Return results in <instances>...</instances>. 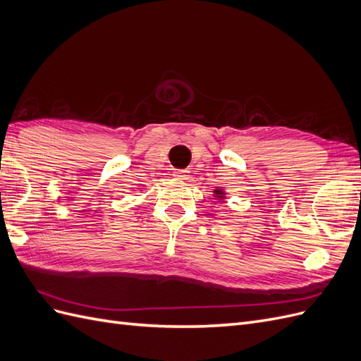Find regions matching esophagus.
<instances>
[{
  "label": "esophagus",
  "mask_w": 361,
  "mask_h": 361,
  "mask_svg": "<svg viewBox=\"0 0 361 361\" xmlns=\"http://www.w3.org/2000/svg\"><path fill=\"white\" fill-rule=\"evenodd\" d=\"M173 176L176 178V179H182V180H185L187 178H190V170H187V169H183V170H174Z\"/></svg>",
  "instance_id": "esophagus-1"
}]
</instances>
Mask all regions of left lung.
<instances>
[{
    "instance_id": "8db88e82",
    "label": "left lung",
    "mask_w": 361,
    "mask_h": 361,
    "mask_svg": "<svg viewBox=\"0 0 361 361\" xmlns=\"http://www.w3.org/2000/svg\"><path fill=\"white\" fill-rule=\"evenodd\" d=\"M216 195H218V197H221V195H223V191L221 190H216V191H214Z\"/></svg>"
}]
</instances>
